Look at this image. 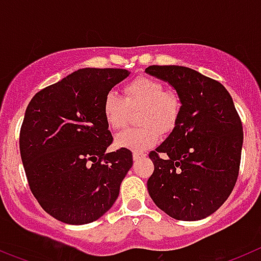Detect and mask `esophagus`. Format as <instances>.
Instances as JSON below:
<instances>
[{"label":"esophagus","mask_w":261,"mask_h":261,"mask_svg":"<svg viewBox=\"0 0 261 261\" xmlns=\"http://www.w3.org/2000/svg\"><path fill=\"white\" fill-rule=\"evenodd\" d=\"M142 156H145L144 153H138V151H135V153H133V159H135V161H138V159L142 158Z\"/></svg>","instance_id":"esophagus-1"}]
</instances>
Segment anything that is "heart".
Instances as JSON below:
<instances>
[{"mask_svg": "<svg viewBox=\"0 0 261 261\" xmlns=\"http://www.w3.org/2000/svg\"><path fill=\"white\" fill-rule=\"evenodd\" d=\"M124 98L116 93L106 94L102 111L106 123L114 130L124 129L128 124L129 110H138L136 129H128L116 137V146L133 151H145L154 146L163 133L171 132L176 126L181 112V99L174 90L165 89L161 81L140 75L123 87Z\"/></svg>", "mask_w": 261, "mask_h": 261, "instance_id": "obj_1", "label": "heart"}]
</instances>
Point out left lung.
Masks as SVG:
<instances>
[{
    "label": "left lung",
    "instance_id": "1",
    "mask_svg": "<svg viewBox=\"0 0 261 261\" xmlns=\"http://www.w3.org/2000/svg\"><path fill=\"white\" fill-rule=\"evenodd\" d=\"M145 71L167 81L181 99L176 126L149 153L154 163L149 195L175 220H201L234 190L243 145L242 120L218 81L186 66L151 65Z\"/></svg>",
    "mask_w": 261,
    "mask_h": 261
}]
</instances>
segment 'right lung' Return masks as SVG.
I'll return each mask as SVG.
<instances>
[{
  "label": "right lung",
  "mask_w": 261,
  "mask_h": 261,
  "mask_svg": "<svg viewBox=\"0 0 261 261\" xmlns=\"http://www.w3.org/2000/svg\"><path fill=\"white\" fill-rule=\"evenodd\" d=\"M128 70L85 68L41 89L26 108L19 150L40 206L61 222L84 225L114 205L133 165L132 151L114 142L103 116L106 94Z\"/></svg>",
  "instance_id": "add662e5"
}]
</instances>
